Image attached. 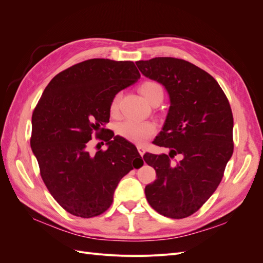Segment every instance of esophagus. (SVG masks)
Listing matches in <instances>:
<instances>
[{
  "label": "esophagus",
  "instance_id": "1",
  "mask_svg": "<svg viewBox=\"0 0 263 263\" xmlns=\"http://www.w3.org/2000/svg\"><path fill=\"white\" fill-rule=\"evenodd\" d=\"M137 149H138V153H139V155L142 157V156H144L145 155V148L144 147H141V146H138L137 147Z\"/></svg>",
  "mask_w": 263,
  "mask_h": 263
}]
</instances>
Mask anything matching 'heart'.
Returning a JSON list of instances; mask_svg holds the SVG:
<instances>
[{"mask_svg":"<svg viewBox=\"0 0 263 263\" xmlns=\"http://www.w3.org/2000/svg\"><path fill=\"white\" fill-rule=\"evenodd\" d=\"M138 89L142 97L150 104L154 105L155 103L161 102L163 100V87L157 81L146 80L139 84ZM119 102H121V93H117L114 95L109 104V112L112 115H116L118 113ZM117 133L121 137L135 142V144H142L145 140L151 138L157 133V126L153 122L127 121L118 125Z\"/></svg>","mask_w":263,"mask_h":263,"instance_id":"b5f03b06","label":"heart"}]
</instances>
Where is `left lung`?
Masks as SVG:
<instances>
[{"mask_svg":"<svg viewBox=\"0 0 263 263\" xmlns=\"http://www.w3.org/2000/svg\"><path fill=\"white\" fill-rule=\"evenodd\" d=\"M136 65L165 87L171 102L163 129L154 141L170 154L144 156L157 178L145 187L147 201L165 217L185 218L202 208L224 177L234 153L232 108L217 81L193 63L158 57ZM177 154L183 159L173 164Z\"/></svg>","mask_w":263,"mask_h":263,"instance_id":"left-lung-1","label":"left lung"}]
</instances>
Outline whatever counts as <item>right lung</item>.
Returning <instances> with one entry per match:
<instances>
[{
  "mask_svg": "<svg viewBox=\"0 0 263 263\" xmlns=\"http://www.w3.org/2000/svg\"><path fill=\"white\" fill-rule=\"evenodd\" d=\"M139 78L133 61L89 59L55 76L37 103L30 147L49 193L74 216L107 211L118 182L144 164L136 147L104 128L114 95ZM93 137L109 148L91 155Z\"/></svg>",
  "mask_w": 263,
  "mask_h": 263,
  "instance_id": "right-lung-1",
  "label": "right lung"
}]
</instances>
